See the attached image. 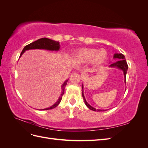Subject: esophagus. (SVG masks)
I'll return each mask as SVG.
<instances>
[{"mask_svg": "<svg viewBox=\"0 0 148 148\" xmlns=\"http://www.w3.org/2000/svg\"><path fill=\"white\" fill-rule=\"evenodd\" d=\"M81 77L83 80H84L88 78V75L86 73H82L81 74Z\"/></svg>", "mask_w": 148, "mask_h": 148, "instance_id": "34e87169", "label": "esophagus"}]
</instances>
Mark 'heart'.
Returning a JSON list of instances; mask_svg holds the SVG:
<instances>
[{
  "label": "heart",
  "mask_w": 148,
  "mask_h": 148,
  "mask_svg": "<svg viewBox=\"0 0 148 148\" xmlns=\"http://www.w3.org/2000/svg\"><path fill=\"white\" fill-rule=\"evenodd\" d=\"M107 56L104 49L97 50L96 49H83L80 50L77 54V59L82 62H90L92 60L96 64H101Z\"/></svg>",
  "instance_id": "b5f03b06"
}]
</instances>
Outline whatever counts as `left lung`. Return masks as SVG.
<instances>
[{"label":"left lung","instance_id":"1","mask_svg":"<svg viewBox=\"0 0 148 148\" xmlns=\"http://www.w3.org/2000/svg\"><path fill=\"white\" fill-rule=\"evenodd\" d=\"M114 59H120L119 61H117V62H115V63L114 64H112L110 65V66H116L117 67V68L122 70L123 71V73H124V77L125 78H126V75H127V70H128V65L127 63L126 62V60H125V57L124 56L123 54L122 53H115L114 56ZM126 82V79H125V81ZM83 88V86H82ZM83 99L84 101L85 104L86 105V106L88 107L89 109H91L93 111H97V112H99V111H104V110H100V109H96L95 108H94L92 106H91L89 105L88 103L86 102V99H85V97L83 95Z\"/></svg>","mask_w":148,"mask_h":148}]
</instances>
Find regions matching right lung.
Segmentation results:
<instances>
[{"label": "right lung", "instance_id": "1", "mask_svg": "<svg viewBox=\"0 0 148 148\" xmlns=\"http://www.w3.org/2000/svg\"><path fill=\"white\" fill-rule=\"evenodd\" d=\"M60 48V45H59V42L56 41H53L52 39H48L46 38H41L37 41H36L34 42H31L28 45H26L23 49L22 51L20 56L23 54V53L27 50H29V49H46V50H50V51H58ZM68 80H66V82H64V83L62 85V92L61 94V96L59 97V100L57 101V102H56L55 104H53L51 107H49V108L47 109H44L42 110H49V109H52L55 108L59 104V103L62 100V96H63L64 93V89L65 87L66 86V84H67L66 82Z\"/></svg>", "mask_w": 148, "mask_h": 148}]
</instances>
